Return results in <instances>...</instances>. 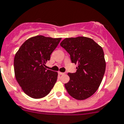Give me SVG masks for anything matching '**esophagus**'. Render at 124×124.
<instances>
[{
    "label": "esophagus",
    "mask_w": 124,
    "mask_h": 124,
    "mask_svg": "<svg viewBox=\"0 0 124 124\" xmlns=\"http://www.w3.org/2000/svg\"><path fill=\"white\" fill-rule=\"evenodd\" d=\"M58 74H59V75H63V74H65L64 72H60V71H59V72H58Z\"/></svg>",
    "instance_id": "obj_1"
}]
</instances>
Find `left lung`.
<instances>
[{
	"label": "left lung",
	"mask_w": 124,
	"mask_h": 124,
	"mask_svg": "<svg viewBox=\"0 0 124 124\" xmlns=\"http://www.w3.org/2000/svg\"><path fill=\"white\" fill-rule=\"evenodd\" d=\"M60 45L69 53L71 62L78 65L75 73L68 74L70 81L65 87L75 99H87L97 91L104 74L103 50L92 39L85 37L67 38Z\"/></svg>",
	"instance_id": "8db88e82"
}]
</instances>
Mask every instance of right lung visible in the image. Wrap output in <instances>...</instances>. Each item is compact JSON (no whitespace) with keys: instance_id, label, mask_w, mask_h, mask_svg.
<instances>
[{"instance_id":"1","label":"right lung","mask_w":124,"mask_h":124,"mask_svg":"<svg viewBox=\"0 0 124 124\" xmlns=\"http://www.w3.org/2000/svg\"><path fill=\"white\" fill-rule=\"evenodd\" d=\"M61 39L42 35L31 37L21 46L15 55L16 78L23 92L31 98L39 99L46 97L56 83L57 72L44 67Z\"/></svg>"}]
</instances>
